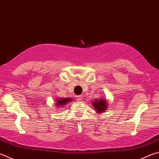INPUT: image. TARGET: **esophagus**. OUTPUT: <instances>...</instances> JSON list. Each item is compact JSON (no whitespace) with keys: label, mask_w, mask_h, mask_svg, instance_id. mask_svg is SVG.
<instances>
[{"label":"esophagus","mask_w":159,"mask_h":159,"mask_svg":"<svg viewBox=\"0 0 159 159\" xmlns=\"http://www.w3.org/2000/svg\"><path fill=\"white\" fill-rule=\"evenodd\" d=\"M83 97L81 95H78L76 96V100L77 101H81Z\"/></svg>","instance_id":"obj_1"}]
</instances>
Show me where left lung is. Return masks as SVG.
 Returning a JSON list of instances; mask_svg holds the SVG:
<instances>
[{"label":"left lung","instance_id":"left-lung-1","mask_svg":"<svg viewBox=\"0 0 159 159\" xmlns=\"http://www.w3.org/2000/svg\"><path fill=\"white\" fill-rule=\"evenodd\" d=\"M93 106L97 113L102 114L106 111L108 107V103L105 98H101L100 99H95L93 102Z\"/></svg>","mask_w":159,"mask_h":159}]
</instances>
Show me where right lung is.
<instances>
[{
  "mask_svg": "<svg viewBox=\"0 0 159 159\" xmlns=\"http://www.w3.org/2000/svg\"><path fill=\"white\" fill-rule=\"evenodd\" d=\"M71 98H56V103L55 104V106L56 107H63L66 104L69 103L70 102H72Z\"/></svg>",
  "mask_w": 159,
  "mask_h": 159,
  "instance_id": "1",
  "label": "right lung"
}]
</instances>
